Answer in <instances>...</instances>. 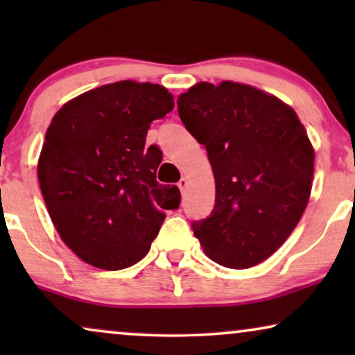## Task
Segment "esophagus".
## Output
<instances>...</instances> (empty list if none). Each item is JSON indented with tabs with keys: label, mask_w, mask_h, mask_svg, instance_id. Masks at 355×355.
<instances>
[{
	"label": "esophagus",
	"mask_w": 355,
	"mask_h": 355,
	"mask_svg": "<svg viewBox=\"0 0 355 355\" xmlns=\"http://www.w3.org/2000/svg\"><path fill=\"white\" fill-rule=\"evenodd\" d=\"M187 184H189L187 178H181V181L178 182V187H179V191H181V192L186 191V189H187Z\"/></svg>",
	"instance_id": "34e87169"
}]
</instances>
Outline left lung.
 Instances as JSON below:
<instances>
[{"label": "left lung", "instance_id": "left-lung-1", "mask_svg": "<svg viewBox=\"0 0 355 355\" xmlns=\"http://www.w3.org/2000/svg\"><path fill=\"white\" fill-rule=\"evenodd\" d=\"M178 113L215 176V208L193 221V236L227 268L261 263L297 226L312 192L315 152L304 124L275 95L231 80L198 82L179 95Z\"/></svg>", "mask_w": 355, "mask_h": 355}]
</instances>
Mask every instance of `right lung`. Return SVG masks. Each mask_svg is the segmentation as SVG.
Here are the masks:
<instances>
[{
  "label": "right lung",
  "instance_id": "obj_1",
  "mask_svg": "<svg viewBox=\"0 0 355 355\" xmlns=\"http://www.w3.org/2000/svg\"><path fill=\"white\" fill-rule=\"evenodd\" d=\"M174 108L163 85L121 80L72 98L53 116L37 164L46 210L64 244L85 263L123 270L142 260L176 186L157 181L162 163L147 130Z\"/></svg>",
  "mask_w": 355,
  "mask_h": 355
}]
</instances>
